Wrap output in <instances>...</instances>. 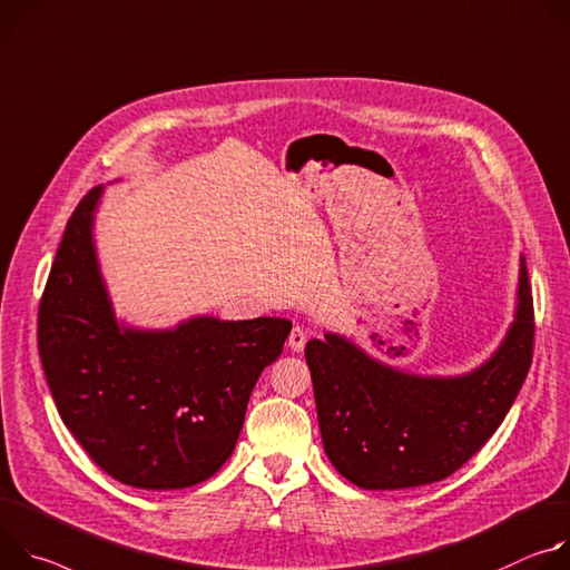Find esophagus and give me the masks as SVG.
Here are the masks:
<instances>
[{
	"mask_svg": "<svg viewBox=\"0 0 570 570\" xmlns=\"http://www.w3.org/2000/svg\"><path fill=\"white\" fill-rule=\"evenodd\" d=\"M305 342H307V335L301 326H294L289 337H287V346L294 351V353H301L305 348Z\"/></svg>",
	"mask_w": 570,
	"mask_h": 570,
	"instance_id": "34e87169",
	"label": "esophagus"
}]
</instances>
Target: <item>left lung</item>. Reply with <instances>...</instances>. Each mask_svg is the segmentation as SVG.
<instances>
[{
  "instance_id": "8db88e82",
  "label": "left lung",
  "mask_w": 570,
  "mask_h": 570,
  "mask_svg": "<svg viewBox=\"0 0 570 570\" xmlns=\"http://www.w3.org/2000/svg\"><path fill=\"white\" fill-rule=\"evenodd\" d=\"M534 307L525 258L519 305L500 348L466 375H412L368 357L346 337L309 340L314 401L333 466L362 489L439 482L498 430L532 364Z\"/></svg>"
}]
</instances>
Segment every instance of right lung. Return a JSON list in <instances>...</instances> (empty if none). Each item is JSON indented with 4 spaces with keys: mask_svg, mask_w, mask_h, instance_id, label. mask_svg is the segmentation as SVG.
Instances as JSON below:
<instances>
[{
    "mask_svg": "<svg viewBox=\"0 0 570 570\" xmlns=\"http://www.w3.org/2000/svg\"><path fill=\"white\" fill-rule=\"evenodd\" d=\"M97 185L72 213L38 309V351L58 414L115 480L185 489L230 458L248 396L292 322L197 317L174 331L119 326L92 242Z\"/></svg>",
    "mask_w": 570,
    "mask_h": 570,
    "instance_id": "1",
    "label": "right lung"
}]
</instances>
